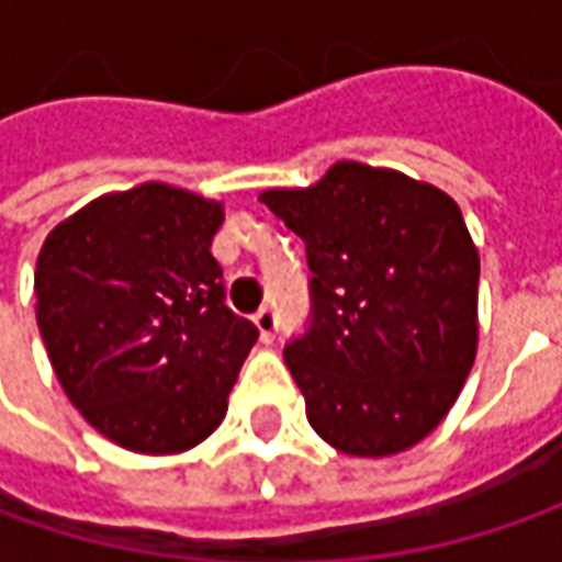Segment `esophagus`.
<instances>
[{
  "instance_id": "1",
  "label": "esophagus",
  "mask_w": 562,
  "mask_h": 562,
  "mask_svg": "<svg viewBox=\"0 0 562 562\" xmlns=\"http://www.w3.org/2000/svg\"><path fill=\"white\" fill-rule=\"evenodd\" d=\"M252 322H256V328H259V337L269 344L271 337H274V331H278V313H274L271 306H262L259 313L252 315Z\"/></svg>"
}]
</instances>
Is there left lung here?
Listing matches in <instances>:
<instances>
[{
	"label": "left lung",
	"instance_id": "8db88e82",
	"mask_svg": "<svg viewBox=\"0 0 562 562\" xmlns=\"http://www.w3.org/2000/svg\"><path fill=\"white\" fill-rule=\"evenodd\" d=\"M259 200L313 271L310 328L284 362L315 435L369 460L409 450L450 413L479 347V249L460 205L362 162Z\"/></svg>",
	"mask_w": 562,
	"mask_h": 562
}]
</instances>
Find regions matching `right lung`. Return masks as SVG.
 <instances>
[{
	"label": "right lung",
	"instance_id": "add662e5",
	"mask_svg": "<svg viewBox=\"0 0 562 562\" xmlns=\"http://www.w3.org/2000/svg\"><path fill=\"white\" fill-rule=\"evenodd\" d=\"M215 200L149 184L55 225L36 256V325L80 416L134 453H181L225 419L256 325L225 306Z\"/></svg>",
	"mask_w": 562,
	"mask_h": 562
}]
</instances>
